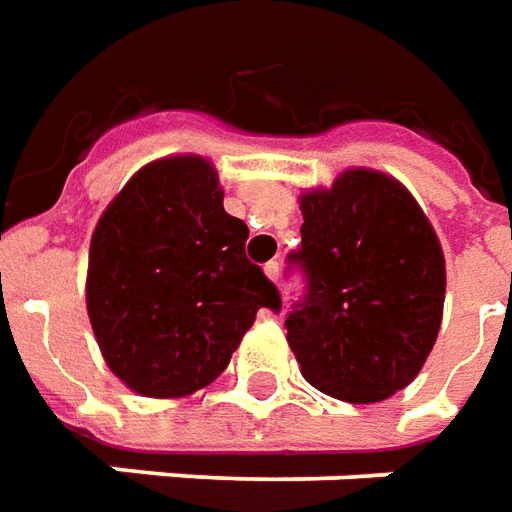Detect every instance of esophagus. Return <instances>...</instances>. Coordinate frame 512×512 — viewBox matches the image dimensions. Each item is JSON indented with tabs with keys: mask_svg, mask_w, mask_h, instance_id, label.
<instances>
[{
	"mask_svg": "<svg viewBox=\"0 0 512 512\" xmlns=\"http://www.w3.org/2000/svg\"><path fill=\"white\" fill-rule=\"evenodd\" d=\"M264 273L270 281H278V275H281V262H267L264 264Z\"/></svg>",
	"mask_w": 512,
	"mask_h": 512,
	"instance_id": "1",
	"label": "esophagus"
}]
</instances>
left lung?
I'll return each mask as SVG.
<instances>
[{"label": "left lung", "instance_id": "obj_1", "mask_svg": "<svg viewBox=\"0 0 512 512\" xmlns=\"http://www.w3.org/2000/svg\"><path fill=\"white\" fill-rule=\"evenodd\" d=\"M306 295L286 317L303 378L336 400L380 402L405 389L436 344L444 250L422 206L380 170H344L300 195Z\"/></svg>", "mask_w": 512, "mask_h": 512}]
</instances>
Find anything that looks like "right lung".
<instances>
[{"mask_svg":"<svg viewBox=\"0 0 512 512\" xmlns=\"http://www.w3.org/2000/svg\"><path fill=\"white\" fill-rule=\"evenodd\" d=\"M212 162L140 168L90 239L88 317L115 378L143 397H187L223 372L259 308L281 295L245 256Z\"/></svg>","mask_w":512,"mask_h":512,"instance_id":"1","label":"right lung"}]
</instances>
